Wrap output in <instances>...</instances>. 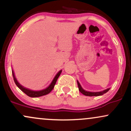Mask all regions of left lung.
Wrapping results in <instances>:
<instances>
[{
  "mask_svg": "<svg viewBox=\"0 0 131 131\" xmlns=\"http://www.w3.org/2000/svg\"><path fill=\"white\" fill-rule=\"evenodd\" d=\"M77 82H78V88H79V91H80L82 94H84L85 96H90V97H92V96L102 95L103 94H105V93L107 92L110 90V88H108V89H105L103 91L97 92H88V91H85V90H84L83 89H82V87H81V85H80V84H79V82H78V81H77Z\"/></svg>",
  "mask_w": 131,
  "mask_h": 131,
  "instance_id": "1",
  "label": "left lung"
}]
</instances>
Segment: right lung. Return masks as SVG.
Here are the masks:
<instances>
[{
  "label": "right lung",
  "instance_id": "add662e5",
  "mask_svg": "<svg viewBox=\"0 0 131 131\" xmlns=\"http://www.w3.org/2000/svg\"><path fill=\"white\" fill-rule=\"evenodd\" d=\"M61 71H62L60 70L58 73H57L55 77L54 78V79L52 81V82H51V84L49 85V86L48 88H47L45 89L42 90V91H31V90L28 89H26L25 88H24L23 86H22L18 82V81L16 80L15 76V74H14V72L13 71H12V74H13V79H14L16 85H17V87L19 89H21V91L23 92L25 94H26L27 95L29 96V97H40V96H43L45 95H47L51 91H52L53 89L54 86H55V84H56V82L58 79V77L60 76V75Z\"/></svg>",
  "mask_w": 131,
  "mask_h": 131
}]
</instances>
